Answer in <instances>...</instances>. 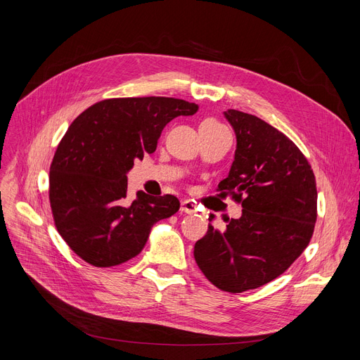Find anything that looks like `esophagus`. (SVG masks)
I'll use <instances>...</instances> for the list:
<instances>
[{"mask_svg": "<svg viewBox=\"0 0 360 360\" xmlns=\"http://www.w3.org/2000/svg\"><path fill=\"white\" fill-rule=\"evenodd\" d=\"M180 210L186 214H193L196 211V207H195V203H192L191 200H183Z\"/></svg>", "mask_w": 360, "mask_h": 360, "instance_id": "34e87169", "label": "esophagus"}]
</instances>
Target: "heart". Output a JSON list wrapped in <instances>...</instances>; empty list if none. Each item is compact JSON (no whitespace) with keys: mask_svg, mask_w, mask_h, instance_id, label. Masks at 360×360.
<instances>
[{"mask_svg":"<svg viewBox=\"0 0 360 360\" xmlns=\"http://www.w3.org/2000/svg\"><path fill=\"white\" fill-rule=\"evenodd\" d=\"M202 124H210V126H221V124L217 122V120H214V118H207V120H203Z\"/></svg>","mask_w":360,"mask_h":360,"instance_id":"b5f03b06","label":"heart"}]
</instances>
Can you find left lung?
I'll return each instance as SVG.
<instances>
[{"instance_id":"8db88e82","label":"left lung","mask_w":360,"mask_h":360,"mask_svg":"<svg viewBox=\"0 0 360 360\" xmlns=\"http://www.w3.org/2000/svg\"><path fill=\"white\" fill-rule=\"evenodd\" d=\"M236 134L234 161L221 193L242 202V217L195 245V261L215 287L230 293L258 288L292 265L309 245L316 221L314 171L299 148L264 120L227 110Z\"/></svg>"}]
</instances>
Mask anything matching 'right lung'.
<instances>
[{"label":"right lung","mask_w":360,"mask_h":360,"mask_svg":"<svg viewBox=\"0 0 360 360\" xmlns=\"http://www.w3.org/2000/svg\"><path fill=\"white\" fill-rule=\"evenodd\" d=\"M198 110L176 98H115L68 127L49 168V202L60 236L83 261L107 268L134 258L152 227L179 211L171 195L138 191L129 200L127 173L134 160L155 152L167 123Z\"/></svg>","instance_id":"add662e5"}]
</instances>
